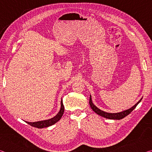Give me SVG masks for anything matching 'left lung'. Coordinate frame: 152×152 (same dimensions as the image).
Instances as JSON below:
<instances>
[{
  "label": "left lung",
  "mask_w": 152,
  "mask_h": 152,
  "mask_svg": "<svg viewBox=\"0 0 152 152\" xmlns=\"http://www.w3.org/2000/svg\"><path fill=\"white\" fill-rule=\"evenodd\" d=\"M141 99L140 100V101L138 102H137L134 106L133 107L130 108V109H129L128 110H124V111H122V112H120V113H106L104 111H102V110H100L99 109H98V108L95 106V105L92 103V99H91V96H90V101H89V104H90V106H91V109L94 110V111L98 114L100 116H102L103 117L107 118V119H122L123 118L125 117L126 116H127L129 114H130L131 113H132L133 109H135V108L137 107V105L140 103L141 102Z\"/></svg>",
  "instance_id": "1"
}]
</instances>
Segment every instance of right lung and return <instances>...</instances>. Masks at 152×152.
Here are the masks:
<instances>
[{
	"label": "right lung",
	"instance_id": "right-lung-1",
	"mask_svg": "<svg viewBox=\"0 0 152 152\" xmlns=\"http://www.w3.org/2000/svg\"><path fill=\"white\" fill-rule=\"evenodd\" d=\"M64 106L63 104V102L62 100L61 101V109L59 111L58 113V115L55 116L54 117L51 118L50 119L48 120H45V121H37V122H33V123H30V122H27V123L30 125L31 126L34 127H37V128H44V127H48L49 126H51L53 124H55L56 123H57L58 121H60V119L62 117V115L64 114Z\"/></svg>",
	"mask_w": 152,
	"mask_h": 152
}]
</instances>
